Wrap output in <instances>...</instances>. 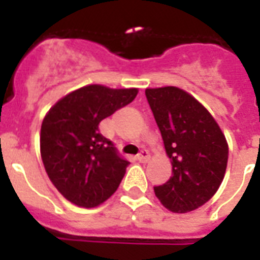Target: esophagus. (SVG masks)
<instances>
[{
	"label": "esophagus",
	"instance_id": "esophagus-1",
	"mask_svg": "<svg viewBox=\"0 0 260 260\" xmlns=\"http://www.w3.org/2000/svg\"><path fill=\"white\" fill-rule=\"evenodd\" d=\"M138 160L142 163L148 162V160H150V152H148L147 150H143L142 152L138 155Z\"/></svg>",
	"mask_w": 260,
	"mask_h": 260
}]
</instances>
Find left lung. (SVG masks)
<instances>
[{"label":"left lung","instance_id":"1","mask_svg":"<svg viewBox=\"0 0 260 260\" xmlns=\"http://www.w3.org/2000/svg\"><path fill=\"white\" fill-rule=\"evenodd\" d=\"M146 97L173 165V175L155 186V196L171 212H191L209 201L224 179L225 136L212 114L182 89H146Z\"/></svg>","mask_w":260,"mask_h":260}]
</instances>
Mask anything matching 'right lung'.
<instances>
[{
	"instance_id": "1",
	"label": "right lung",
	"mask_w": 260,
	"mask_h": 260,
	"mask_svg": "<svg viewBox=\"0 0 260 260\" xmlns=\"http://www.w3.org/2000/svg\"><path fill=\"white\" fill-rule=\"evenodd\" d=\"M138 89L89 85L59 100L43 120L40 154L63 197L94 208L117 190L128 160L100 134L98 124L134 101Z\"/></svg>"
}]
</instances>
